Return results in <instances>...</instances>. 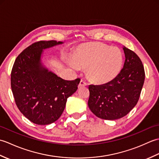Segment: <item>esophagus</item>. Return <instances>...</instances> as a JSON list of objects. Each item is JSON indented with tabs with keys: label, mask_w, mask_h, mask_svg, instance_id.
<instances>
[{
	"label": "esophagus",
	"mask_w": 159,
	"mask_h": 159,
	"mask_svg": "<svg viewBox=\"0 0 159 159\" xmlns=\"http://www.w3.org/2000/svg\"><path fill=\"white\" fill-rule=\"evenodd\" d=\"M87 85V83L84 80H81L80 81V83L79 85V87H85Z\"/></svg>",
	"instance_id": "obj_1"
}]
</instances>
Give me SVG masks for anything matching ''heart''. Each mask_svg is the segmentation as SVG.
<instances>
[{
    "instance_id": "obj_1",
    "label": "heart",
    "mask_w": 159,
    "mask_h": 159,
    "mask_svg": "<svg viewBox=\"0 0 159 159\" xmlns=\"http://www.w3.org/2000/svg\"><path fill=\"white\" fill-rule=\"evenodd\" d=\"M78 67H87V76L96 83H105L114 79L122 68L124 56L117 47L94 42L85 43L73 55Z\"/></svg>"
}]
</instances>
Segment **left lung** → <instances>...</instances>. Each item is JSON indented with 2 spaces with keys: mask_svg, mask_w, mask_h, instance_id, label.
<instances>
[{
  "mask_svg": "<svg viewBox=\"0 0 159 159\" xmlns=\"http://www.w3.org/2000/svg\"><path fill=\"white\" fill-rule=\"evenodd\" d=\"M123 50L126 59L120 74L105 84L89 86L88 106L101 119L114 120L124 117L139 98L145 80L143 66L133 50L125 46Z\"/></svg>",
  "mask_w": 159,
  "mask_h": 159,
  "instance_id": "obj_1",
  "label": "left lung"
}]
</instances>
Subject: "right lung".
Returning <instances> with one entry per match:
<instances>
[{"instance_id":"obj_1","label":"right lung","mask_w":159,"mask_h":159,"mask_svg":"<svg viewBox=\"0 0 159 159\" xmlns=\"http://www.w3.org/2000/svg\"><path fill=\"white\" fill-rule=\"evenodd\" d=\"M63 42L39 41L17 57L11 73V87L17 107L33 123L47 125L59 119L67 98L78 89L80 79L66 80L41 63L43 49Z\"/></svg>"}]
</instances>
